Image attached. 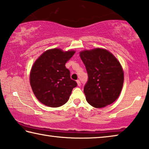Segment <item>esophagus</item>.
I'll list each match as a JSON object with an SVG mask.
<instances>
[{
    "label": "esophagus",
    "mask_w": 149,
    "mask_h": 149,
    "mask_svg": "<svg viewBox=\"0 0 149 149\" xmlns=\"http://www.w3.org/2000/svg\"><path fill=\"white\" fill-rule=\"evenodd\" d=\"M76 81H77V84L78 86H81V82H80V81H79V80H77Z\"/></svg>",
    "instance_id": "obj_1"
}]
</instances>
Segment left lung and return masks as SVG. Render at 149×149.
Segmentation results:
<instances>
[{
  "instance_id": "left-lung-1",
  "label": "left lung",
  "mask_w": 149,
  "mask_h": 149,
  "mask_svg": "<svg viewBox=\"0 0 149 149\" xmlns=\"http://www.w3.org/2000/svg\"><path fill=\"white\" fill-rule=\"evenodd\" d=\"M79 55L88 74L84 90L87 102L95 108L112 104L123 87L124 77L120 62L102 49L84 50Z\"/></svg>"
}]
</instances>
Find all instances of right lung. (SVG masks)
I'll return each instance as SVG.
<instances>
[{
	"instance_id": "1",
	"label": "right lung",
	"mask_w": 149,
	"mask_h": 149,
	"mask_svg": "<svg viewBox=\"0 0 149 149\" xmlns=\"http://www.w3.org/2000/svg\"><path fill=\"white\" fill-rule=\"evenodd\" d=\"M74 51L53 49L45 51L33 65L30 84L40 102L50 107H59L68 100L72 89L77 85L70 77L65 63Z\"/></svg>"
}]
</instances>
